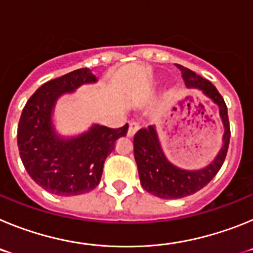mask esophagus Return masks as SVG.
Listing matches in <instances>:
<instances>
[{"label":"esophagus","mask_w":253,"mask_h":253,"mask_svg":"<svg viewBox=\"0 0 253 253\" xmlns=\"http://www.w3.org/2000/svg\"><path fill=\"white\" fill-rule=\"evenodd\" d=\"M138 129H139V125L137 124V123H130L129 124V129H128V137H133L134 134L137 133Z\"/></svg>","instance_id":"34e87169"}]
</instances>
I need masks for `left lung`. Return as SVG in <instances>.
I'll list each match as a JSON object with an SVG mask.
<instances>
[{
  "label": "left lung",
  "instance_id": "1",
  "mask_svg": "<svg viewBox=\"0 0 253 253\" xmlns=\"http://www.w3.org/2000/svg\"><path fill=\"white\" fill-rule=\"evenodd\" d=\"M189 88H199L219 106V114L224 125L223 147L215 160L198 171H187L173 166L161 148L154 125L143 128L134 135V158L137 162L140 184L147 193L161 199H180L193 195L207 186L222 167L231 138L227 105L213 84L200 77L186 67L176 64Z\"/></svg>",
  "mask_w": 253,
  "mask_h": 253
}]
</instances>
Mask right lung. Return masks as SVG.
<instances>
[{
	"mask_svg": "<svg viewBox=\"0 0 253 253\" xmlns=\"http://www.w3.org/2000/svg\"><path fill=\"white\" fill-rule=\"evenodd\" d=\"M96 81L88 68L76 69L40 86L22 110L17 126L20 157L30 177L48 193L75 196L95 189L105 160L118 139L126 135L128 124L119 129L95 124L75 138L54 131L51 111L58 97Z\"/></svg>",
	"mask_w": 253,
	"mask_h": 253,
	"instance_id": "obj_1",
	"label": "right lung"
}]
</instances>
